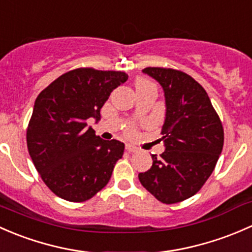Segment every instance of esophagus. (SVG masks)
Returning <instances> with one entry per match:
<instances>
[{"mask_svg": "<svg viewBox=\"0 0 252 252\" xmlns=\"http://www.w3.org/2000/svg\"><path fill=\"white\" fill-rule=\"evenodd\" d=\"M126 150L128 153H134V152H137V148L133 147V145H131V144H126Z\"/></svg>", "mask_w": 252, "mask_h": 252, "instance_id": "1", "label": "esophagus"}]
</instances>
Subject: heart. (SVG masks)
<instances>
[{
  "instance_id": "1",
  "label": "heart",
  "mask_w": 252,
  "mask_h": 252,
  "mask_svg": "<svg viewBox=\"0 0 252 252\" xmlns=\"http://www.w3.org/2000/svg\"><path fill=\"white\" fill-rule=\"evenodd\" d=\"M150 82L147 81V80L144 79H138L136 81V88H139V87H143V86H147V85H149Z\"/></svg>"
}]
</instances>
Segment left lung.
<instances>
[{
    "instance_id": "obj_1",
    "label": "left lung",
    "mask_w": 252,
    "mask_h": 252,
    "mask_svg": "<svg viewBox=\"0 0 252 252\" xmlns=\"http://www.w3.org/2000/svg\"><path fill=\"white\" fill-rule=\"evenodd\" d=\"M164 90L162 125L165 152L153 154V165L139 182L164 204H175L200 190L214 171L223 148V127L206 91L186 72L173 69L142 70Z\"/></svg>"
}]
</instances>
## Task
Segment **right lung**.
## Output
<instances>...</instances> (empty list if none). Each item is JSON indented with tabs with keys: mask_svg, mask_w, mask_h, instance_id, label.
Here are the masks:
<instances>
[{
	"mask_svg": "<svg viewBox=\"0 0 252 252\" xmlns=\"http://www.w3.org/2000/svg\"><path fill=\"white\" fill-rule=\"evenodd\" d=\"M127 79L123 71L75 69L36 98L27 131L28 149L43 182L59 198L86 201L110 180L125 144L95 136L87 120H100L110 93Z\"/></svg>",
	"mask_w": 252,
	"mask_h": 252,
	"instance_id": "right-lung-1",
	"label": "right lung"
}]
</instances>
